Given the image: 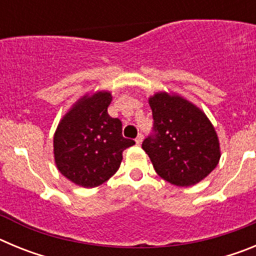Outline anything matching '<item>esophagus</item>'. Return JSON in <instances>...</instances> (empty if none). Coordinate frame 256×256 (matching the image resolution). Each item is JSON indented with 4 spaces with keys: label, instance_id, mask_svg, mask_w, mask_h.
<instances>
[{
    "label": "esophagus",
    "instance_id": "1",
    "mask_svg": "<svg viewBox=\"0 0 256 256\" xmlns=\"http://www.w3.org/2000/svg\"><path fill=\"white\" fill-rule=\"evenodd\" d=\"M142 141H144V134H142V133H140V134L137 136V138H136V144H140Z\"/></svg>",
    "mask_w": 256,
    "mask_h": 256
}]
</instances>
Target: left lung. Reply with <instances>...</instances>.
<instances>
[{
  "label": "left lung",
  "mask_w": 256,
  "mask_h": 256,
  "mask_svg": "<svg viewBox=\"0 0 256 256\" xmlns=\"http://www.w3.org/2000/svg\"><path fill=\"white\" fill-rule=\"evenodd\" d=\"M154 134L142 142L154 169L178 187L204 180L220 159L218 134L205 112L177 94L150 96Z\"/></svg>",
  "instance_id": "1"
}]
</instances>
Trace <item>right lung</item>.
Returning <instances> with one entry per match:
<instances>
[{
	"label": "right lung",
	"mask_w": 256,
	"mask_h": 256,
	"mask_svg": "<svg viewBox=\"0 0 256 256\" xmlns=\"http://www.w3.org/2000/svg\"><path fill=\"white\" fill-rule=\"evenodd\" d=\"M112 100L108 91L84 94L56 128L55 164L76 186L94 188L106 182L120 166L123 151L136 144L123 137L122 122L108 114Z\"/></svg>",
	"instance_id": "1"
}]
</instances>
